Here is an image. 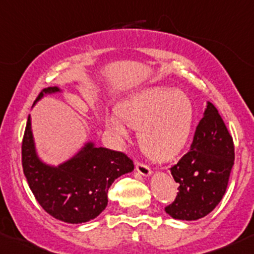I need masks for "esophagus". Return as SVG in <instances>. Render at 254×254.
Wrapping results in <instances>:
<instances>
[{
  "label": "esophagus",
  "instance_id": "obj_1",
  "mask_svg": "<svg viewBox=\"0 0 254 254\" xmlns=\"http://www.w3.org/2000/svg\"><path fill=\"white\" fill-rule=\"evenodd\" d=\"M135 167H136L137 172L142 176H150L151 172H152V171H151V168L148 167L146 163L140 162V161H136V162H135Z\"/></svg>",
  "mask_w": 254,
  "mask_h": 254
}]
</instances>
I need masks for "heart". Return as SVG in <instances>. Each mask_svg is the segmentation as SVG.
<instances>
[{
    "label": "heart",
    "mask_w": 254,
    "mask_h": 254,
    "mask_svg": "<svg viewBox=\"0 0 254 254\" xmlns=\"http://www.w3.org/2000/svg\"><path fill=\"white\" fill-rule=\"evenodd\" d=\"M190 98L182 91L151 88L119 107V114L107 119L108 127L122 139L129 137V125L139 127V140L146 155L168 160L182 150L193 125Z\"/></svg>",
    "instance_id": "obj_1"
}]
</instances>
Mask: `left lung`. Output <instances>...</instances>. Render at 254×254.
Masks as SVG:
<instances>
[{"label": "left lung", "mask_w": 254, "mask_h": 254, "mask_svg": "<svg viewBox=\"0 0 254 254\" xmlns=\"http://www.w3.org/2000/svg\"><path fill=\"white\" fill-rule=\"evenodd\" d=\"M235 162V146L221 115L207 103L190 150L171 167L179 184L166 212L178 220H198L216 207L224 196Z\"/></svg>", "instance_id": "1"}]
</instances>
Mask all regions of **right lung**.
Returning a JSON list of instances; mask_svg holds the SVG:
<instances>
[{
  "mask_svg": "<svg viewBox=\"0 0 254 254\" xmlns=\"http://www.w3.org/2000/svg\"><path fill=\"white\" fill-rule=\"evenodd\" d=\"M48 87L37 97L58 92ZM22 167L29 188L40 206L55 219L81 224L98 216L108 204L113 182L134 170V162L124 152L87 143L73 158L59 167H50L37 157L30 117L22 140Z\"/></svg>",
  "mask_w": 254,
  "mask_h": 254,
  "instance_id": "add662e5",
  "label": "right lung"
}]
</instances>
